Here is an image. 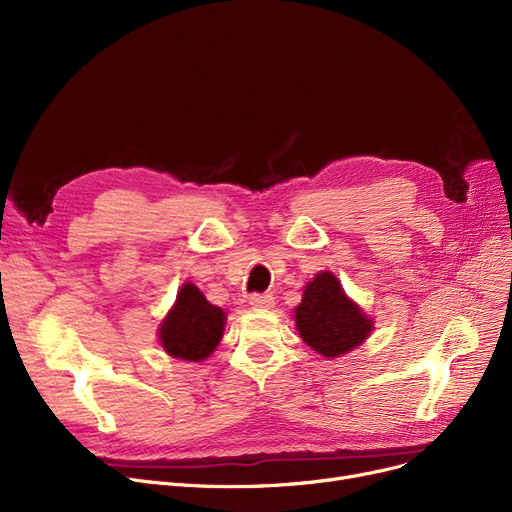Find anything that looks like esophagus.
I'll list each match as a JSON object with an SVG mask.
<instances>
[{
  "instance_id": "1",
  "label": "esophagus",
  "mask_w": 512,
  "mask_h": 512,
  "mask_svg": "<svg viewBox=\"0 0 512 512\" xmlns=\"http://www.w3.org/2000/svg\"><path fill=\"white\" fill-rule=\"evenodd\" d=\"M249 303L253 307H257V309H267V307L274 305V297H272V294H259V292H255V294H251V297H249Z\"/></svg>"
}]
</instances>
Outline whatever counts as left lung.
I'll return each mask as SVG.
<instances>
[{
    "label": "left lung",
    "instance_id": "obj_1",
    "mask_svg": "<svg viewBox=\"0 0 512 512\" xmlns=\"http://www.w3.org/2000/svg\"><path fill=\"white\" fill-rule=\"evenodd\" d=\"M294 324L301 338L321 357H342L367 340L373 319L346 297L332 272L317 274L303 290L294 309Z\"/></svg>",
    "mask_w": 512,
    "mask_h": 512
}]
</instances>
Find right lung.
Returning a JSON list of instances; mask_svg holds the SVG:
<instances>
[{
    "instance_id": "add662e5",
    "label": "right lung",
    "mask_w": 512,
    "mask_h": 512,
    "mask_svg": "<svg viewBox=\"0 0 512 512\" xmlns=\"http://www.w3.org/2000/svg\"><path fill=\"white\" fill-rule=\"evenodd\" d=\"M226 313L211 305L195 284H184L166 319L159 326L164 351L182 361H203L224 336Z\"/></svg>"
}]
</instances>
